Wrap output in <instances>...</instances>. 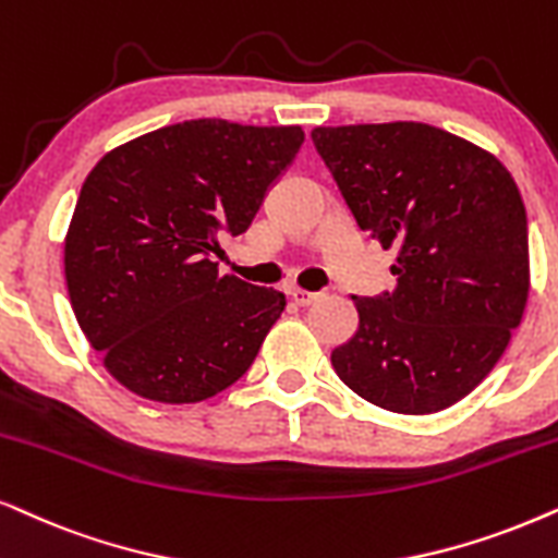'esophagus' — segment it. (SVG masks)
<instances>
[{"instance_id":"34e87169","label":"esophagus","mask_w":558,"mask_h":558,"mask_svg":"<svg viewBox=\"0 0 558 558\" xmlns=\"http://www.w3.org/2000/svg\"><path fill=\"white\" fill-rule=\"evenodd\" d=\"M289 296H292L296 305L307 307V305H313V302L320 300L323 292H307V289H302V287H289Z\"/></svg>"}]
</instances>
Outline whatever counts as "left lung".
I'll list each match as a JSON object with an SVG mask.
<instances>
[{"mask_svg": "<svg viewBox=\"0 0 558 558\" xmlns=\"http://www.w3.org/2000/svg\"><path fill=\"white\" fill-rule=\"evenodd\" d=\"M359 228L397 248L392 294L353 296L359 330L330 353L366 402L428 415L464 400L508 349L531 289L515 179L425 122L315 128Z\"/></svg>", "mask_w": 558, "mask_h": 558, "instance_id": "obj_1", "label": "left lung"}]
</instances>
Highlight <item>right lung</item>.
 I'll return each instance as SVG.
<instances>
[{"instance_id": "obj_1", "label": "right lung", "mask_w": 558, "mask_h": 558, "mask_svg": "<svg viewBox=\"0 0 558 558\" xmlns=\"http://www.w3.org/2000/svg\"><path fill=\"white\" fill-rule=\"evenodd\" d=\"M300 125L202 118L99 158L63 241L69 300L102 366L163 404L215 397L248 372L287 307L279 289L220 274V235H241L296 156Z\"/></svg>"}]
</instances>
